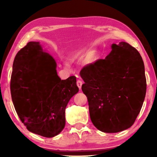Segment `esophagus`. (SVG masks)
<instances>
[{
	"instance_id": "esophagus-1",
	"label": "esophagus",
	"mask_w": 157,
	"mask_h": 157,
	"mask_svg": "<svg viewBox=\"0 0 157 157\" xmlns=\"http://www.w3.org/2000/svg\"><path fill=\"white\" fill-rule=\"evenodd\" d=\"M76 84H77V86H78V87L79 88V89H81V86H82V84H83L82 81L78 80V81H77V82H76Z\"/></svg>"
}]
</instances>
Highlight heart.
<instances>
[{"label":"heart","instance_id":"1","mask_svg":"<svg viewBox=\"0 0 157 157\" xmlns=\"http://www.w3.org/2000/svg\"><path fill=\"white\" fill-rule=\"evenodd\" d=\"M94 57H95V53H92L91 55V59H94Z\"/></svg>","mask_w":157,"mask_h":157}]
</instances>
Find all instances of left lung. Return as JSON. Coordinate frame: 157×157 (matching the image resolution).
Masks as SVG:
<instances>
[{"label": "left lung", "instance_id": "left-lung-1", "mask_svg": "<svg viewBox=\"0 0 157 157\" xmlns=\"http://www.w3.org/2000/svg\"><path fill=\"white\" fill-rule=\"evenodd\" d=\"M111 48L104 59L80 72L92 123L106 133L121 132L134 124L147 91L144 64L138 51L126 42Z\"/></svg>", "mask_w": 157, "mask_h": 157}]
</instances>
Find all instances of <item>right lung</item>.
I'll use <instances>...</instances> for the list:
<instances>
[{
	"label": "right lung",
	"mask_w": 157,
	"mask_h": 157,
	"mask_svg": "<svg viewBox=\"0 0 157 157\" xmlns=\"http://www.w3.org/2000/svg\"><path fill=\"white\" fill-rule=\"evenodd\" d=\"M10 87L22 123L29 132L48 138L63 129L66 107L78 91L76 76L61 80L53 58L33 41L17 53Z\"/></svg>",
	"instance_id": "1"
}]
</instances>
